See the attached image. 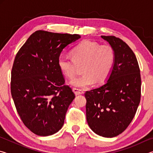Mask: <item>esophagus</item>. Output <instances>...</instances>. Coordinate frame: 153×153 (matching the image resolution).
<instances>
[{"instance_id":"34e87169","label":"esophagus","mask_w":153,"mask_h":153,"mask_svg":"<svg viewBox=\"0 0 153 153\" xmlns=\"http://www.w3.org/2000/svg\"><path fill=\"white\" fill-rule=\"evenodd\" d=\"M73 91L75 93L76 95H79V94H82L84 93V91L81 89H78L76 88H73Z\"/></svg>"}]
</instances>
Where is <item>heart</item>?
<instances>
[{
  "mask_svg": "<svg viewBox=\"0 0 153 153\" xmlns=\"http://www.w3.org/2000/svg\"><path fill=\"white\" fill-rule=\"evenodd\" d=\"M72 58L61 55L57 60L59 70L69 79L76 76L82 67V76L71 79L69 84L77 88H86L94 84H101L107 80L115 63V52L108 45L84 40L72 49Z\"/></svg>",
  "mask_w": 153,
  "mask_h": 153,
  "instance_id": "obj_1",
  "label": "heart"
}]
</instances>
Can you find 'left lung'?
<instances>
[{"instance_id": "8db88e82", "label": "left lung", "mask_w": 153, "mask_h": 153, "mask_svg": "<svg viewBox=\"0 0 153 153\" xmlns=\"http://www.w3.org/2000/svg\"><path fill=\"white\" fill-rule=\"evenodd\" d=\"M115 52L107 81L86 91V120L95 134L105 138L120 134L132 121L140 101L141 77L135 54L120 38L101 36Z\"/></svg>"}]
</instances>
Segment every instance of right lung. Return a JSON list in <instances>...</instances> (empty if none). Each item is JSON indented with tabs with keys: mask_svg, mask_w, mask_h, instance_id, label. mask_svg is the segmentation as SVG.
<instances>
[{
	"mask_svg": "<svg viewBox=\"0 0 153 153\" xmlns=\"http://www.w3.org/2000/svg\"><path fill=\"white\" fill-rule=\"evenodd\" d=\"M81 36L38 30L33 33L15 58L11 91L23 123L38 136H51L64 124L75 94L59 70L62 51Z\"/></svg>",
	"mask_w": 153,
	"mask_h": 153,
	"instance_id": "add662e5",
	"label": "right lung"
}]
</instances>
